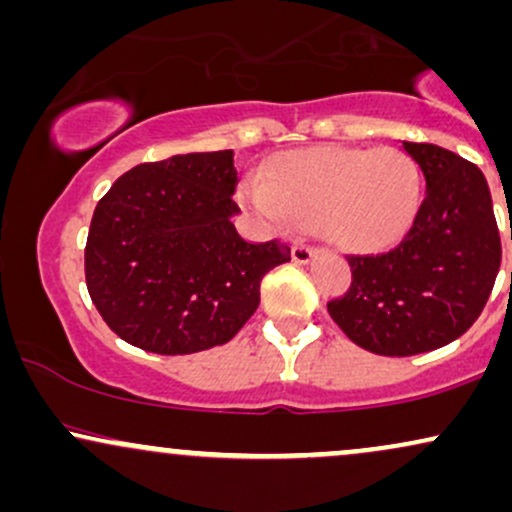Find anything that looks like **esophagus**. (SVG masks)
I'll return each instance as SVG.
<instances>
[{
  "label": "esophagus",
  "instance_id": "obj_1",
  "mask_svg": "<svg viewBox=\"0 0 512 512\" xmlns=\"http://www.w3.org/2000/svg\"><path fill=\"white\" fill-rule=\"evenodd\" d=\"M315 255H317V250L310 248V245H293V248H291L293 262H298V264L313 262Z\"/></svg>",
  "mask_w": 512,
  "mask_h": 512
}]
</instances>
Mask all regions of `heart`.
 <instances>
[{"label":"heart","mask_w":512,"mask_h":512,"mask_svg":"<svg viewBox=\"0 0 512 512\" xmlns=\"http://www.w3.org/2000/svg\"><path fill=\"white\" fill-rule=\"evenodd\" d=\"M421 197L419 168L404 151L317 146L279 156L240 185V199L269 226L315 223L337 248L375 252L407 233Z\"/></svg>","instance_id":"1"}]
</instances>
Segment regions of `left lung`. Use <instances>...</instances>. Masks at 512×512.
Segmentation results:
<instances>
[{
	"instance_id": "obj_1",
	"label": "left lung",
	"mask_w": 512,
	"mask_h": 512,
	"mask_svg": "<svg viewBox=\"0 0 512 512\" xmlns=\"http://www.w3.org/2000/svg\"><path fill=\"white\" fill-rule=\"evenodd\" d=\"M426 197L395 250L349 257L354 281L327 303L351 342L380 356H414L462 337L501 267L491 192L474 163L436 144L402 142Z\"/></svg>"
}]
</instances>
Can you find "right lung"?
<instances>
[{
    "label": "right lung",
    "instance_id": "obj_1",
    "mask_svg": "<svg viewBox=\"0 0 512 512\" xmlns=\"http://www.w3.org/2000/svg\"><path fill=\"white\" fill-rule=\"evenodd\" d=\"M233 151L178 154L115 180L93 211L86 286L117 337L182 356L231 342L260 305L284 243H245L233 226Z\"/></svg>",
    "mask_w": 512,
    "mask_h": 512
}]
</instances>
